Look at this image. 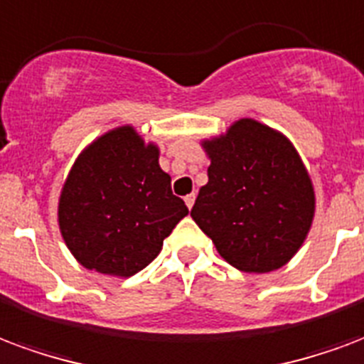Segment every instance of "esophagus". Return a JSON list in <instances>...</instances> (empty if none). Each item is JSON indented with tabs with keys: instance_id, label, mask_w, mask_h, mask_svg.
Listing matches in <instances>:
<instances>
[{
	"instance_id": "34e87169",
	"label": "esophagus",
	"mask_w": 364,
	"mask_h": 364,
	"mask_svg": "<svg viewBox=\"0 0 364 364\" xmlns=\"http://www.w3.org/2000/svg\"><path fill=\"white\" fill-rule=\"evenodd\" d=\"M195 193H191V195H187L185 196V204H187V206H189V208H193V204H195Z\"/></svg>"
}]
</instances>
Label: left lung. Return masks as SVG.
<instances>
[{"label":"left lung","mask_w":364,"mask_h":364,"mask_svg":"<svg viewBox=\"0 0 364 364\" xmlns=\"http://www.w3.org/2000/svg\"><path fill=\"white\" fill-rule=\"evenodd\" d=\"M210 160L191 216L220 257L247 274L285 266L311 231L316 196L309 169L278 129L241 117L200 141Z\"/></svg>","instance_id":"left-lung-1"}]
</instances>
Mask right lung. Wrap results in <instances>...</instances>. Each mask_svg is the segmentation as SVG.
Listing matches in <instances>:
<instances>
[{
  "label": "right lung",
  "instance_id": "add662e5",
  "mask_svg": "<svg viewBox=\"0 0 364 364\" xmlns=\"http://www.w3.org/2000/svg\"><path fill=\"white\" fill-rule=\"evenodd\" d=\"M160 168V146L133 125L96 136L69 169L58 203L67 249L86 270L131 278L189 214Z\"/></svg>",
  "mask_w": 364,
  "mask_h": 364
}]
</instances>
